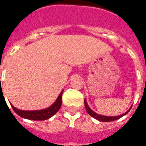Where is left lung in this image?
Returning a JSON list of instances; mask_svg holds the SVG:
<instances>
[{
    "label": "left lung",
    "instance_id": "obj_1",
    "mask_svg": "<svg viewBox=\"0 0 146 146\" xmlns=\"http://www.w3.org/2000/svg\"><path fill=\"white\" fill-rule=\"evenodd\" d=\"M84 103H85V107H86V109L87 113H89L90 116H92V117L95 118V119H96V120H100V121H102V122H109V121H113V120H117V119H119V118L122 117L123 116L126 115V114H127V113L129 112V110L131 109V108H129V110H128V111L126 112V113H124L123 114H121V115H120V116H115V117H108V116L99 115V114H98V113H95L93 111H92L91 109H90V108L89 107V105H88V104H87V102H86V99L84 100Z\"/></svg>",
    "mask_w": 146,
    "mask_h": 146
}]
</instances>
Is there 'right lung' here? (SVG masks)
Masks as SVG:
<instances>
[{
    "mask_svg": "<svg viewBox=\"0 0 146 146\" xmlns=\"http://www.w3.org/2000/svg\"><path fill=\"white\" fill-rule=\"evenodd\" d=\"M62 94L63 91L60 92L59 96L57 97L56 102L50 106L49 108L44 110H40V111H21L19 109H17L14 106H12L13 111L20 116L21 117L29 119V120H44L51 117L53 115H54L57 111H59L60 108L62 104Z\"/></svg>",
    "mask_w": 146,
    "mask_h": 146,
    "instance_id": "1",
    "label": "right lung"
}]
</instances>
